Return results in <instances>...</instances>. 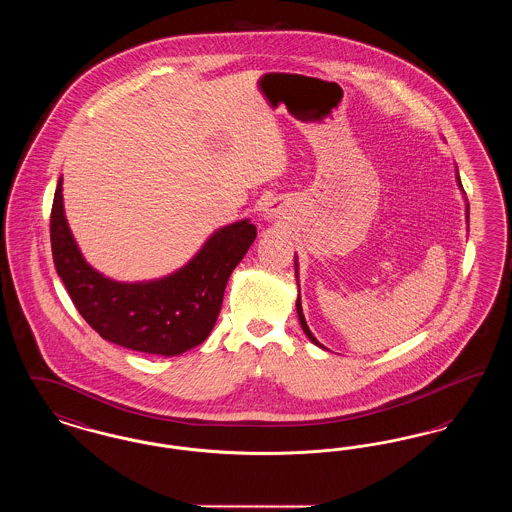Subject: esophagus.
<instances>
[{
    "instance_id": "obj_1",
    "label": "esophagus",
    "mask_w": 512,
    "mask_h": 512,
    "mask_svg": "<svg viewBox=\"0 0 512 512\" xmlns=\"http://www.w3.org/2000/svg\"><path fill=\"white\" fill-rule=\"evenodd\" d=\"M272 211H274V209H268V217H272V215H274V213H272Z\"/></svg>"
}]
</instances>
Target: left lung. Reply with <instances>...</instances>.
<instances>
[{"instance_id": "1", "label": "left lung", "mask_w": 512, "mask_h": 512, "mask_svg": "<svg viewBox=\"0 0 512 512\" xmlns=\"http://www.w3.org/2000/svg\"><path fill=\"white\" fill-rule=\"evenodd\" d=\"M455 178H457V186L463 190V184H461V176H459V171H457V176H455ZM468 209H470V207H468V203H466V222H468ZM297 274H299V270H297V257H295V276H297ZM297 280H299V278H297ZM295 309H297V317H299L301 328H303V332L307 334V338L313 341L315 345H318V347L326 349V347H324V345H322V343H320V341H318L317 338L313 336V332L309 330V326H307V320H305V315H303V309H301V297H299V295H297V301H295Z\"/></svg>"}]
</instances>
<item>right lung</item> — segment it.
I'll use <instances>...</instances> for the list:
<instances>
[{"instance_id": "obj_1", "label": "right lung", "mask_w": 512, "mask_h": 512, "mask_svg": "<svg viewBox=\"0 0 512 512\" xmlns=\"http://www.w3.org/2000/svg\"><path fill=\"white\" fill-rule=\"evenodd\" d=\"M51 253L59 278L82 318L103 340L132 351L172 357L209 338L228 278L257 238L249 220L222 226L169 276L117 282L86 263L63 207L59 178L51 207Z\"/></svg>"}]
</instances>
